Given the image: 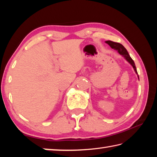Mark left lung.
Here are the masks:
<instances>
[{"instance_id": "1", "label": "left lung", "mask_w": 157, "mask_h": 157, "mask_svg": "<svg viewBox=\"0 0 157 157\" xmlns=\"http://www.w3.org/2000/svg\"><path fill=\"white\" fill-rule=\"evenodd\" d=\"M105 43H107L108 45H109V46L111 48H113L115 50H117V51L118 52L119 54L121 55L122 56H123L124 58V59H125L127 61V62H128L130 63V64L132 66V67L134 68V71H135V73L138 74L134 62L133 61V59H132L131 57L129 56L128 52H127V50H126L125 48H124L123 46V45H122L121 44L117 43V42H113V41H106ZM138 78L139 79V75H138Z\"/></svg>"}]
</instances>
